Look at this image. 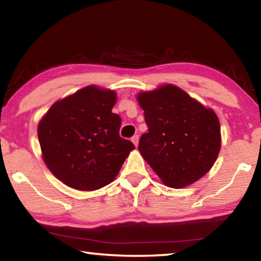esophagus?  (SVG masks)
I'll use <instances>...</instances> for the list:
<instances>
[{
	"instance_id": "34e87169",
	"label": "esophagus",
	"mask_w": 261,
	"mask_h": 261,
	"mask_svg": "<svg viewBox=\"0 0 261 261\" xmlns=\"http://www.w3.org/2000/svg\"><path fill=\"white\" fill-rule=\"evenodd\" d=\"M131 140H132V143H134V144L136 145V146H138V141H139V136H138V135H135V136L131 138Z\"/></svg>"
}]
</instances>
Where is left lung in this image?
Here are the masks:
<instances>
[{"instance_id": "8db88e82", "label": "left lung", "mask_w": 261, "mask_h": 261, "mask_svg": "<svg viewBox=\"0 0 261 261\" xmlns=\"http://www.w3.org/2000/svg\"><path fill=\"white\" fill-rule=\"evenodd\" d=\"M138 101L148 126L138 149L162 182L184 188L207 174L221 146L213 110L174 85L140 93Z\"/></svg>"}]
</instances>
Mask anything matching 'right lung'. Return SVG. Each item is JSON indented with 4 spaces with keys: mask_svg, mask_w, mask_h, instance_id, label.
Instances as JSON below:
<instances>
[{
    "mask_svg": "<svg viewBox=\"0 0 261 261\" xmlns=\"http://www.w3.org/2000/svg\"><path fill=\"white\" fill-rule=\"evenodd\" d=\"M114 91L87 86L57 101L38 126L43 160L68 187L93 191L116 177L135 145L120 136Z\"/></svg>",
    "mask_w": 261,
    "mask_h": 261,
    "instance_id": "right-lung-1",
    "label": "right lung"
}]
</instances>
